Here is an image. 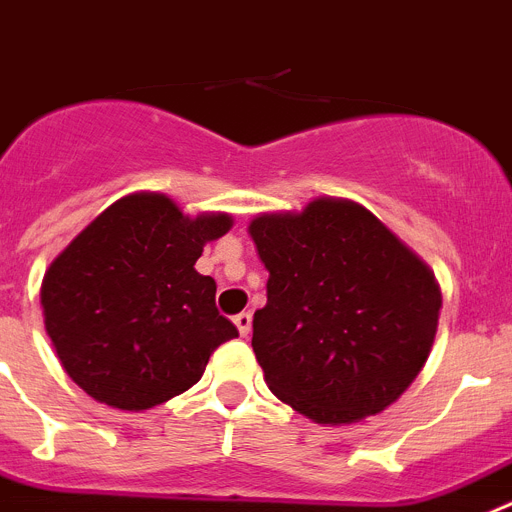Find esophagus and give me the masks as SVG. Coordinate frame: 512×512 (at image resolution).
I'll return each mask as SVG.
<instances>
[{
    "label": "esophagus",
    "instance_id": "34e87169",
    "mask_svg": "<svg viewBox=\"0 0 512 512\" xmlns=\"http://www.w3.org/2000/svg\"><path fill=\"white\" fill-rule=\"evenodd\" d=\"M234 324H237L239 335H242V337L250 335V330H252V314H250V311H242V314H237V317H234Z\"/></svg>",
    "mask_w": 512,
    "mask_h": 512
}]
</instances>
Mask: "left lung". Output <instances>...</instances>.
<instances>
[{"label": "left lung", "mask_w": 512, "mask_h": 512, "mask_svg": "<svg viewBox=\"0 0 512 512\" xmlns=\"http://www.w3.org/2000/svg\"><path fill=\"white\" fill-rule=\"evenodd\" d=\"M247 231L270 273L252 350L275 397L319 425H350L397 402L438 332L433 270L345 198L260 213Z\"/></svg>", "instance_id": "8db88e82"}]
</instances>
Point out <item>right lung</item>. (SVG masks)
Returning <instances> with one entry per match:
<instances>
[{
  "label": "right lung",
  "mask_w": 512,
  "mask_h": 512,
  "mask_svg": "<svg viewBox=\"0 0 512 512\" xmlns=\"http://www.w3.org/2000/svg\"><path fill=\"white\" fill-rule=\"evenodd\" d=\"M229 213L185 216L164 193L123 195L84 226L41 283L46 332L69 379L118 410H151L198 384L237 327L195 270Z\"/></svg>",
  "instance_id": "right-lung-1"
}]
</instances>
